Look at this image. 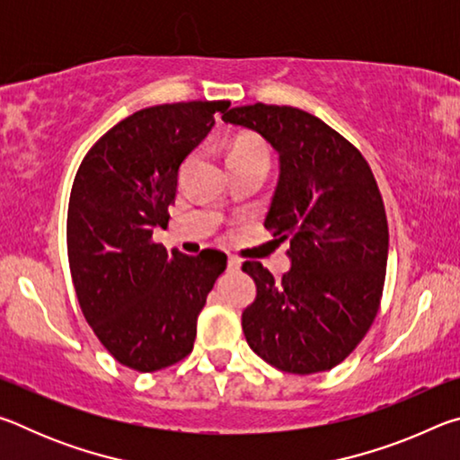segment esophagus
Returning a JSON list of instances; mask_svg holds the SVG:
<instances>
[{
    "mask_svg": "<svg viewBox=\"0 0 460 460\" xmlns=\"http://www.w3.org/2000/svg\"><path fill=\"white\" fill-rule=\"evenodd\" d=\"M227 270H229V271H239V270H241V260L229 258V260H227Z\"/></svg>",
    "mask_w": 460,
    "mask_h": 460,
    "instance_id": "34e87169",
    "label": "esophagus"
}]
</instances>
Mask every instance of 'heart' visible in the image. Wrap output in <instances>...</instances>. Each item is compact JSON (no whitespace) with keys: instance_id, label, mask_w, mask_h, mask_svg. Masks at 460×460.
Listing matches in <instances>:
<instances>
[{"instance_id":"obj_1","label":"heart","mask_w":460,"mask_h":460,"mask_svg":"<svg viewBox=\"0 0 460 460\" xmlns=\"http://www.w3.org/2000/svg\"><path fill=\"white\" fill-rule=\"evenodd\" d=\"M252 158H270L268 146L261 137L243 134L233 139L229 150H227V162H241V160H252Z\"/></svg>"}]
</instances>
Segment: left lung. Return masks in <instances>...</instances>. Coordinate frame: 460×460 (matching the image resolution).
<instances>
[{
	"label": "left lung",
	"instance_id": "obj_1",
	"mask_svg": "<svg viewBox=\"0 0 460 460\" xmlns=\"http://www.w3.org/2000/svg\"><path fill=\"white\" fill-rule=\"evenodd\" d=\"M225 123L255 129L279 154L266 229L290 241V271L243 270L258 296L241 314L253 353L296 376L329 371L367 334L384 294L389 231L381 192L361 152L314 115L243 105Z\"/></svg>",
	"mask_w": 460,
	"mask_h": 460
}]
</instances>
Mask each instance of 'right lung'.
<instances>
[{"label": "right lung", "mask_w": 460, "mask_h": 460, "mask_svg": "<svg viewBox=\"0 0 460 460\" xmlns=\"http://www.w3.org/2000/svg\"><path fill=\"white\" fill-rule=\"evenodd\" d=\"M229 101L139 109L84 155L66 215L76 298L115 361L139 373L170 367L192 351L197 318L227 255H186L152 239L168 225L178 170Z\"/></svg>", "instance_id": "1"}]
</instances>
